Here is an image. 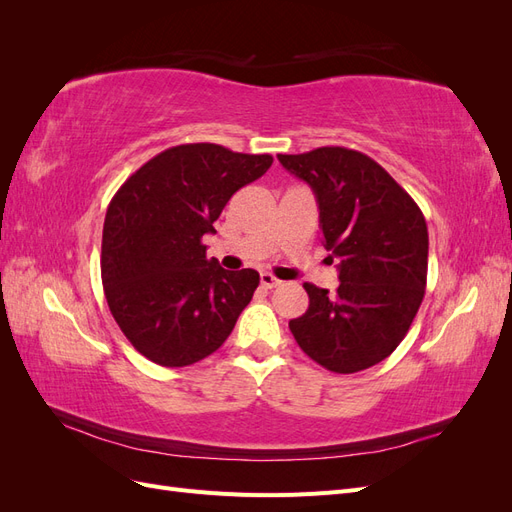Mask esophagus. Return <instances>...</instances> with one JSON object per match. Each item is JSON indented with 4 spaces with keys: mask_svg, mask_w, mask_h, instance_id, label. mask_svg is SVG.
I'll return each mask as SVG.
<instances>
[{
    "mask_svg": "<svg viewBox=\"0 0 512 512\" xmlns=\"http://www.w3.org/2000/svg\"><path fill=\"white\" fill-rule=\"evenodd\" d=\"M280 284H282V282L277 280V277L271 275V273H262V275H260V286H262V288L271 290V288H277Z\"/></svg>",
    "mask_w": 512,
    "mask_h": 512,
    "instance_id": "34e87169",
    "label": "esophagus"
}]
</instances>
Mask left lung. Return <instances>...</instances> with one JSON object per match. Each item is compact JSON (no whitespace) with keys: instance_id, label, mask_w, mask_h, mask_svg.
<instances>
[{"instance_id":"1","label":"left lung","mask_w":512,"mask_h":512,"mask_svg":"<svg viewBox=\"0 0 512 512\" xmlns=\"http://www.w3.org/2000/svg\"><path fill=\"white\" fill-rule=\"evenodd\" d=\"M312 185L324 247L339 258V286L303 284L307 312L288 322L299 348L324 369L356 374L406 337L425 297L429 235L414 198L361 151L318 147L280 153Z\"/></svg>"}]
</instances>
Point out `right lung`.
Listing matches in <instances>:
<instances>
[{
	"mask_svg": "<svg viewBox=\"0 0 512 512\" xmlns=\"http://www.w3.org/2000/svg\"><path fill=\"white\" fill-rule=\"evenodd\" d=\"M269 153L213 143L170 147L121 185L106 209L102 284L128 342L162 367L218 350L260 284L254 269L226 271L207 258L230 196L269 170Z\"/></svg>",
	"mask_w": 512,
	"mask_h": 512,
	"instance_id": "add662e5",
	"label": "right lung"
}]
</instances>
